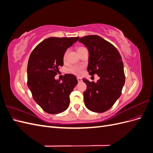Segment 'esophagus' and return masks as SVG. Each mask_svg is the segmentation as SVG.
<instances>
[{"instance_id":"esophagus-1","label":"esophagus","mask_w":153,"mask_h":153,"mask_svg":"<svg viewBox=\"0 0 153 153\" xmlns=\"http://www.w3.org/2000/svg\"><path fill=\"white\" fill-rule=\"evenodd\" d=\"M76 78H77V80H78V82H82V78H80V77H77Z\"/></svg>"}]
</instances>
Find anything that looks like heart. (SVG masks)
<instances>
[{"label":"heart","instance_id":"obj_1","mask_svg":"<svg viewBox=\"0 0 153 153\" xmlns=\"http://www.w3.org/2000/svg\"><path fill=\"white\" fill-rule=\"evenodd\" d=\"M85 47H78L77 48V52L78 53L80 52L82 50H83L84 49H85ZM68 50H67L65 52H64V55H63V60L64 61H66L67 55H68ZM84 67L83 66H79V65H71L69 66L68 68H67V71L68 73L73 74V75H81L83 73V71H84Z\"/></svg>","mask_w":153,"mask_h":153}]
</instances>
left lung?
<instances>
[{"label": "left lung", "instance_id": "left-lung-1", "mask_svg": "<svg viewBox=\"0 0 153 153\" xmlns=\"http://www.w3.org/2000/svg\"><path fill=\"white\" fill-rule=\"evenodd\" d=\"M79 41L89 50V75L100 77L96 83L82 79L87 85L83 94L85 105L92 112H106L121 96L125 82L121 56L112 44L97 35L82 37Z\"/></svg>", "mask_w": 153, "mask_h": 153}]
</instances>
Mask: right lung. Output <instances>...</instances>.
<instances>
[{"mask_svg":"<svg viewBox=\"0 0 153 153\" xmlns=\"http://www.w3.org/2000/svg\"><path fill=\"white\" fill-rule=\"evenodd\" d=\"M79 37L45 39L31 52L27 65V85L36 102L45 112L57 114L69 105V95L77 84L75 75L66 74L55 80L59 69L63 66V55Z\"/></svg>","mask_w":153,"mask_h":153,"instance_id":"obj_1","label":"right lung"}]
</instances>
